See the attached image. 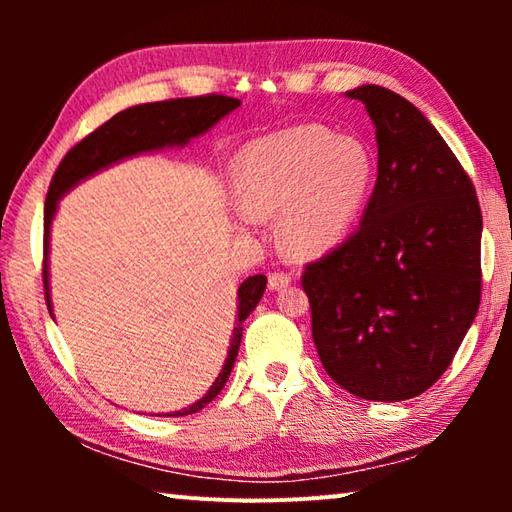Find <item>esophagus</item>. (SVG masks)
Listing matches in <instances>:
<instances>
[{
  "label": "esophagus",
  "instance_id": "esophagus-1",
  "mask_svg": "<svg viewBox=\"0 0 512 512\" xmlns=\"http://www.w3.org/2000/svg\"><path fill=\"white\" fill-rule=\"evenodd\" d=\"M291 284V273H284V271H275V273H268V287L271 289H284Z\"/></svg>",
  "mask_w": 512,
  "mask_h": 512
}]
</instances>
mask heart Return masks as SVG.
I'll return each instance as SVG.
<instances>
[{
	"instance_id": "1",
	"label": "heart",
	"mask_w": 512,
	"mask_h": 512,
	"mask_svg": "<svg viewBox=\"0 0 512 512\" xmlns=\"http://www.w3.org/2000/svg\"><path fill=\"white\" fill-rule=\"evenodd\" d=\"M375 162L357 137L318 124L257 137L232 162L241 212L280 214V239L291 257H314L341 244L366 207Z\"/></svg>"
}]
</instances>
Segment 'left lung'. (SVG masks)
Listing matches in <instances>:
<instances>
[{
    "instance_id": "left-lung-1",
    "label": "left lung",
    "mask_w": 512,
    "mask_h": 512,
    "mask_svg": "<svg viewBox=\"0 0 512 512\" xmlns=\"http://www.w3.org/2000/svg\"><path fill=\"white\" fill-rule=\"evenodd\" d=\"M377 128V183L359 230L305 266L323 368L372 402L443 377L481 302V207L452 149L393 90L345 92Z\"/></svg>"
}]
</instances>
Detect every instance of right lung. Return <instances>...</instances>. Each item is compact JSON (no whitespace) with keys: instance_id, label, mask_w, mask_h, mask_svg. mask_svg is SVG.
I'll use <instances>...</instances> for the list:
<instances>
[{"instance_id":"1","label":"right lung","mask_w":512,"mask_h":512,"mask_svg":"<svg viewBox=\"0 0 512 512\" xmlns=\"http://www.w3.org/2000/svg\"><path fill=\"white\" fill-rule=\"evenodd\" d=\"M241 106L239 99L223 97V94H205V97H187V99H169L158 103H144V106H133L128 110L117 112L115 117L108 119L106 124L92 131L88 137L72 146L67 155L60 160L58 169L51 178L47 201H45V271H42V280H45V298L51 314V300H49V271H47V253H49V230L51 221H54L58 198L67 194L76 183L83 178L92 176L99 169L108 167L112 162H119L128 158V155H137L142 151H155L162 146H185L192 137H198L228 115L235 108ZM266 289V275H253L241 282L239 287V305H237V325L232 329L230 350L225 357L223 368L219 377L214 379L201 400L194 402L189 409L176 411L171 415H192L210 404L221 388L228 381L232 366H235L241 334L244 327L241 323L248 318L250 311L257 307L262 300Z\"/></svg>"}]
</instances>
